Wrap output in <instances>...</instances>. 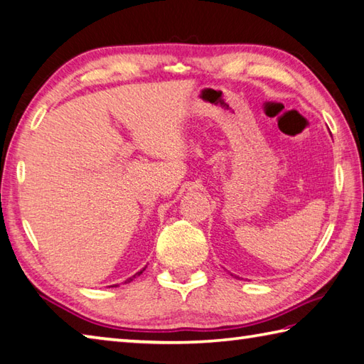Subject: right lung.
<instances>
[{
	"instance_id": "1",
	"label": "right lung",
	"mask_w": 364,
	"mask_h": 364,
	"mask_svg": "<svg viewBox=\"0 0 364 364\" xmlns=\"http://www.w3.org/2000/svg\"><path fill=\"white\" fill-rule=\"evenodd\" d=\"M141 272H144V269H141ZM141 272H139L137 274H141ZM137 274H134L132 277H135V276H137ZM132 277H129V279H127V282H129V281H132Z\"/></svg>"
}]
</instances>
